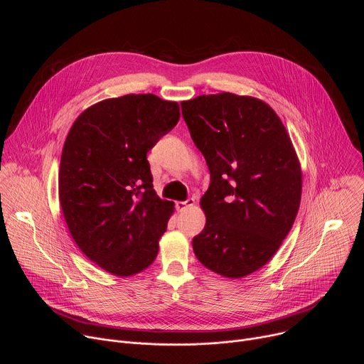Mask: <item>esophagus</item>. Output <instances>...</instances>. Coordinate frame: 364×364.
Listing matches in <instances>:
<instances>
[{"mask_svg": "<svg viewBox=\"0 0 364 364\" xmlns=\"http://www.w3.org/2000/svg\"><path fill=\"white\" fill-rule=\"evenodd\" d=\"M194 198H187L186 201H177L176 203V205H177V209L180 210V212H183V210H186V209H190V207H193L194 205Z\"/></svg>", "mask_w": 364, "mask_h": 364, "instance_id": "esophagus-1", "label": "esophagus"}]
</instances>
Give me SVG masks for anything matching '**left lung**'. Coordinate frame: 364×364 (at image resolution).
Segmentation results:
<instances>
[{
	"mask_svg": "<svg viewBox=\"0 0 364 364\" xmlns=\"http://www.w3.org/2000/svg\"><path fill=\"white\" fill-rule=\"evenodd\" d=\"M181 111L210 171L194 255L222 277H247L271 261L299 209L302 171L292 141L275 111L253 96L200 95L181 102Z\"/></svg>",
	"mask_w": 364,
	"mask_h": 364,
	"instance_id": "obj_1",
	"label": "left lung"
}]
</instances>
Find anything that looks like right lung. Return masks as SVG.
Masks as SVG:
<instances>
[{"label":"right lung","instance_id":"add662e5","mask_svg":"<svg viewBox=\"0 0 364 364\" xmlns=\"http://www.w3.org/2000/svg\"><path fill=\"white\" fill-rule=\"evenodd\" d=\"M180 119V105L152 93L100 100L73 122L60 159L59 200L79 249L115 277L159 255L174 203L152 188L146 152Z\"/></svg>","mask_w":364,"mask_h":364}]
</instances>
